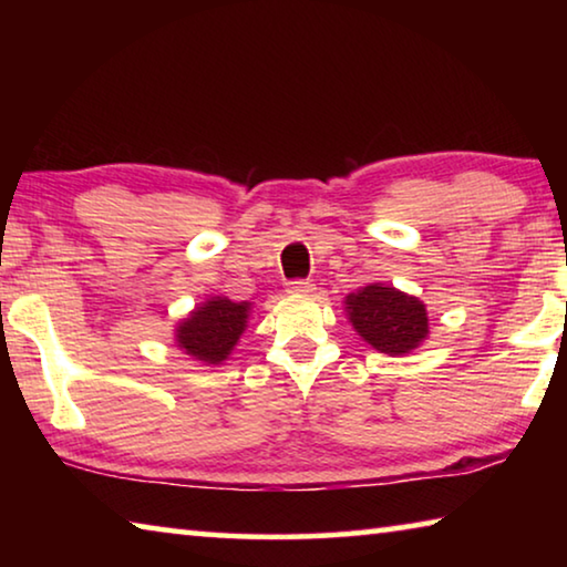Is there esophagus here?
<instances>
[{"label":"esophagus","instance_id":"34e87169","mask_svg":"<svg viewBox=\"0 0 567 567\" xmlns=\"http://www.w3.org/2000/svg\"><path fill=\"white\" fill-rule=\"evenodd\" d=\"M287 292H290V295H312L315 285L310 280H292V282H287Z\"/></svg>","mask_w":567,"mask_h":567}]
</instances>
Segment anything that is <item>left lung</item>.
Listing matches in <instances>:
<instances>
[{"label":"left lung","instance_id":"obj_1","mask_svg":"<svg viewBox=\"0 0 567 567\" xmlns=\"http://www.w3.org/2000/svg\"><path fill=\"white\" fill-rule=\"evenodd\" d=\"M352 328L372 348L385 354H405L427 340V310L417 297L385 285H368L344 297Z\"/></svg>","mask_w":567,"mask_h":567}]
</instances>
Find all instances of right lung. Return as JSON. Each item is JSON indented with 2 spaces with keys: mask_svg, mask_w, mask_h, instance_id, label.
<instances>
[{
  "mask_svg": "<svg viewBox=\"0 0 567 567\" xmlns=\"http://www.w3.org/2000/svg\"><path fill=\"white\" fill-rule=\"evenodd\" d=\"M249 302H233L227 297H209L177 324L175 342L192 360L219 364L235 350L247 328Z\"/></svg>",
  "mask_w": 567,
  "mask_h": 567,
  "instance_id": "right-lung-1",
  "label": "right lung"
}]
</instances>
